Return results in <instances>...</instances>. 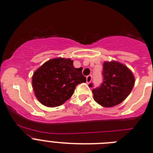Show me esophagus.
I'll use <instances>...</instances> for the list:
<instances>
[{
  "instance_id": "1",
  "label": "esophagus",
  "mask_w": 153,
  "mask_h": 153,
  "mask_svg": "<svg viewBox=\"0 0 153 153\" xmlns=\"http://www.w3.org/2000/svg\"><path fill=\"white\" fill-rule=\"evenodd\" d=\"M86 79H87V84H90L92 81V75H88V76H87V78H86Z\"/></svg>"
}]
</instances>
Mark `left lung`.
<instances>
[{"instance_id":"left-lung-1","label":"left lung","mask_w":153,"mask_h":153,"mask_svg":"<svg viewBox=\"0 0 153 153\" xmlns=\"http://www.w3.org/2000/svg\"><path fill=\"white\" fill-rule=\"evenodd\" d=\"M103 83L93 89V99L101 106L111 108L123 102L134 87V76L126 65L115 60L103 63ZM90 84L89 87H92Z\"/></svg>"}]
</instances>
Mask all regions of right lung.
<instances>
[{
    "label": "right lung",
    "instance_id": "right-lung-1",
    "mask_svg": "<svg viewBox=\"0 0 153 153\" xmlns=\"http://www.w3.org/2000/svg\"><path fill=\"white\" fill-rule=\"evenodd\" d=\"M82 68H75L70 58L51 59L33 74L34 94L42 105L49 108L60 106L73 94L78 84L86 82Z\"/></svg>",
    "mask_w": 153,
    "mask_h": 153
}]
</instances>
